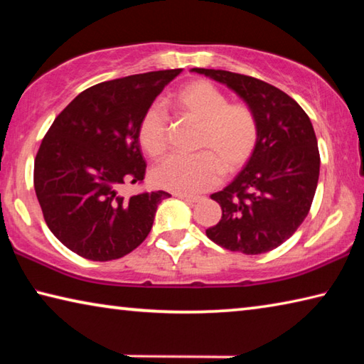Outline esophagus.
Returning <instances> with one entry per match:
<instances>
[{
	"label": "esophagus",
	"mask_w": 364,
	"mask_h": 364,
	"mask_svg": "<svg viewBox=\"0 0 364 364\" xmlns=\"http://www.w3.org/2000/svg\"><path fill=\"white\" fill-rule=\"evenodd\" d=\"M178 199H181V200H184V202H197L199 200V197H194V196H184V194H175Z\"/></svg>",
	"instance_id": "esophagus-1"
}]
</instances>
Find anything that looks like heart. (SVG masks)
Returning <instances> with one entry per match:
<instances>
[{"instance_id": "1", "label": "heart", "mask_w": 364, "mask_h": 364, "mask_svg": "<svg viewBox=\"0 0 364 364\" xmlns=\"http://www.w3.org/2000/svg\"><path fill=\"white\" fill-rule=\"evenodd\" d=\"M175 107L200 123L194 156H171L152 170L156 186L175 194L196 196L218 184L221 171L241 168L258 143V123L244 104H228L223 91L205 80H194L171 97ZM138 141L152 159L168 147V119L159 104L144 110L138 125Z\"/></svg>"}]
</instances>
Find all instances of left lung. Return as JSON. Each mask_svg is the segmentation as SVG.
I'll return each mask as SVG.
<instances>
[{"instance_id":"obj_1","label":"left lung","mask_w":364,"mask_h":364,"mask_svg":"<svg viewBox=\"0 0 364 364\" xmlns=\"http://www.w3.org/2000/svg\"><path fill=\"white\" fill-rule=\"evenodd\" d=\"M193 72L231 88L258 123V143L245 167L210 196L223 213L207 237L245 255L279 247L306 218L318 186L319 151L311 122L291 96L262 80L228 70Z\"/></svg>"}]
</instances>
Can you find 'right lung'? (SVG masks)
<instances>
[{"label":"right lung","mask_w":364,"mask_h":364,"mask_svg":"<svg viewBox=\"0 0 364 364\" xmlns=\"http://www.w3.org/2000/svg\"><path fill=\"white\" fill-rule=\"evenodd\" d=\"M181 69L97 83L53 122L35 157L33 184L43 217L67 249L93 262L130 254L144 241L157 205L170 196L152 191L119 194L144 180L138 125Z\"/></svg>","instance_id":"add662e5"}]
</instances>
